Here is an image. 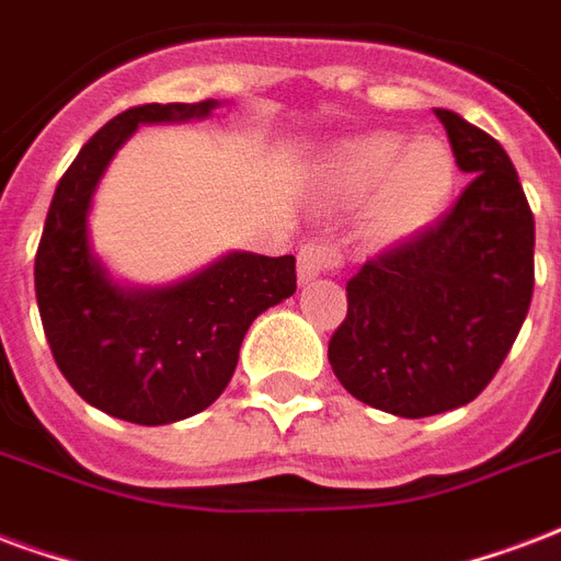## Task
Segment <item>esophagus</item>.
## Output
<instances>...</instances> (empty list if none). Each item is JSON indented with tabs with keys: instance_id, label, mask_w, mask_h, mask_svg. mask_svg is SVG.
I'll use <instances>...</instances> for the list:
<instances>
[{
	"instance_id": "obj_1",
	"label": "esophagus",
	"mask_w": 561,
	"mask_h": 561,
	"mask_svg": "<svg viewBox=\"0 0 561 561\" xmlns=\"http://www.w3.org/2000/svg\"><path fill=\"white\" fill-rule=\"evenodd\" d=\"M336 265H340L336 248L325 245V242H307V245L298 251V284H310V280H316L319 275H325V272H331Z\"/></svg>"
}]
</instances>
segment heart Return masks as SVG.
<instances>
[{
  "label": "heart",
  "instance_id": "b5f03b06",
  "mask_svg": "<svg viewBox=\"0 0 561 561\" xmlns=\"http://www.w3.org/2000/svg\"><path fill=\"white\" fill-rule=\"evenodd\" d=\"M458 188V159L444 138L408 141L402 133L348 138L325 153L316 174V195L325 204L357 206L369 201L366 239L396 245L423 233Z\"/></svg>",
  "mask_w": 561,
  "mask_h": 561
}]
</instances>
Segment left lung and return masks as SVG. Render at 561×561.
Segmentation results:
<instances>
[{
	"mask_svg": "<svg viewBox=\"0 0 561 561\" xmlns=\"http://www.w3.org/2000/svg\"><path fill=\"white\" fill-rule=\"evenodd\" d=\"M435 115L473 183L444 221L345 284L348 313L328 343L348 393L408 420L461 408L485 390L536 284V221L512 159L456 112Z\"/></svg>",
	"mask_w": 561,
	"mask_h": 561,
	"instance_id": "1",
	"label": "left lung"
}]
</instances>
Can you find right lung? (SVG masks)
<instances>
[{
  "instance_id": "right-lung-1",
  "label": "right lung",
  "mask_w": 561,
  "mask_h": 561,
  "mask_svg": "<svg viewBox=\"0 0 561 561\" xmlns=\"http://www.w3.org/2000/svg\"><path fill=\"white\" fill-rule=\"evenodd\" d=\"M218 100L126 108L61 176L35 256V296L61 376L88 405L138 425L201 414L233 378L248 328L296 293V256L227 251L162 286L121 280L96 254L91 209L117 150L145 124L206 121Z\"/></svg>"
}]
</instances>
